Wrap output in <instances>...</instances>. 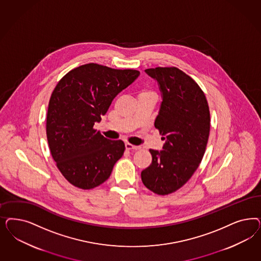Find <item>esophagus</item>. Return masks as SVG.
<instances>
[{
  "label": "esophagus",
  "mask_w": 261,
  "mask_h": 261,
  "mask_svg": "<svg viewBox=\"0 0 261 261\" xmlns=\"http://www.w3.org/2000/svg\"><path fill=\"white\" fill-rule=\"evenodd\" d=\"M125 146H126V150H139L140 149L139 146H134L129 143L125 144Z\"/></svg>",
  "instance_id": "34e87169"
}]
</instances>
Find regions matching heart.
I'll use <instances>...</instances> for the list:
<instances>
[{
    "label": "heart",
    "instance_id": "obj_1",
    "mask_svg": "<svg viewBox=\"0 0 261 261\" xmlns=\"http://www.w3.org/2000/svg\"><path fill=\"white\" fill-rule=\"evenodd\" d=\"M152 92H150V91H143V92L140 93V95H143V94H151Z\"/></svg>",
    "mask_w": 261,
    "mask_h": 261
}]
</instances>
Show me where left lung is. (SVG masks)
I'll list each match as a JSON object with an SVG mask.
<instances>
[{
    "label": "left lung",
    "mask_w": 261,
    "mask_h": 261,
    "mask_svg": "<svg viewBox=\"0 0 261 261\" xmlns=\"http://www.w3.org/2000/svg\"><path fill=\"white\" fill-rule=\"evenodd\" d=\"M158 82L162 101L154 126L165 143L150 150L151 164L141 172L144 185L168 195L189 180L204 154L211 129L206 98L197 83L176 67L146 69Z\"/></svg>",
    "instance_id": "left-lung-1"
}]
</instances>
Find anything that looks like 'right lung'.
Instances as JSON below:
<instances>
[{"label": "right lung", "instance_id": "add662e5", "mask_svg": "<svg viewBox=\"0 0 261 261\" xmlns=\"http://www.w3.org/2000/svg\"><path fill=\"white\" fill-rule=\"evenodd\" d=\"M140 75L96 63L68 72L51 93L46 132L50 153L71 185L91 189L105 182L122 158L125 144L93 128L112 100Z\"/></svg>", "mask_w": 261, "mask_h": 261}]
</instances>
